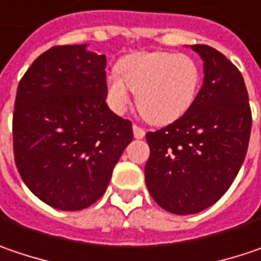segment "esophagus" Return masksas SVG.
<instances>
[{"instance_id": "esophagus-1", "label": "esophagus", "mask_w": 261, "mask_h": 261, "mask_svg": "<svg viewBox=\"0 0 261 261\" xmlns=\"http://www.w3.org/2000/svg\"><path fill=\"white\" fill-rule=\"evenodd\" d=\"M133 133H134L136 139H143L146 134V131L142 127H139V125H133Z\"/></svg>"}]
</instances>
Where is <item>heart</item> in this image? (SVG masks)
I'll return each instance as SVG.
<instances>
[{
  "mask_svg": "<svg viewBox=\"0 0 261 261\" xmlns=\"http://www.w3.org/2000/svg\"><path fill=\"white\" fill-rule=\"evenodd\" d=\"M201 70L191 56L170 51H142L122 57L116 73L106 81L108 99L116 112L130 105V92L145 119L167 125L185 115L196 99Z\"/></svg>",
  "mask_w": 261,
  "mask_h": 261,
  "instance_id": "b5f03b06",
  "label": "heart"
}]
</instances>
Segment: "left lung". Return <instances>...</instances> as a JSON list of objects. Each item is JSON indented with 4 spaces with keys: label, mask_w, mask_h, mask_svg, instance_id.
<instances>
[{
    "label": "left lung",
    "mask_w": 261,
    "mask_h": 261,
    "mask_svg": "<svg viewBox=\"0 0 261 261\" xmlns=\"http://www.w3.org/2000/svg\"><path fill=\"white\" fill-rule=\"evenodd\" d=\"M192 50L204 62V83L191 109L173 124L146 134L147 191L173 214H195L216 204L245 160L251 109L244 78L216 48Z\"/></svg>",
    "instance_id": "left-lung-1"
}]
</instances>
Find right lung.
Here are the masks:
<instances>
[{
  "label": "right lung",
  "mask_w": 261,
  "mask_h": 261,
  "mask_svg": "<svg viewBox=\"0 0 261 261\" xmlns=\"http://www.w3.org/2000/svg\"><path fill=\"white\" fill-rule=\"evenodd\" d=\"M106 56L56 45L26 70L13 114V150L24 185L50 207L78 211L106 192L133 140L106 105Z\"/></svg>",
  "instance_id": "add662e5"
}]
</instances>
